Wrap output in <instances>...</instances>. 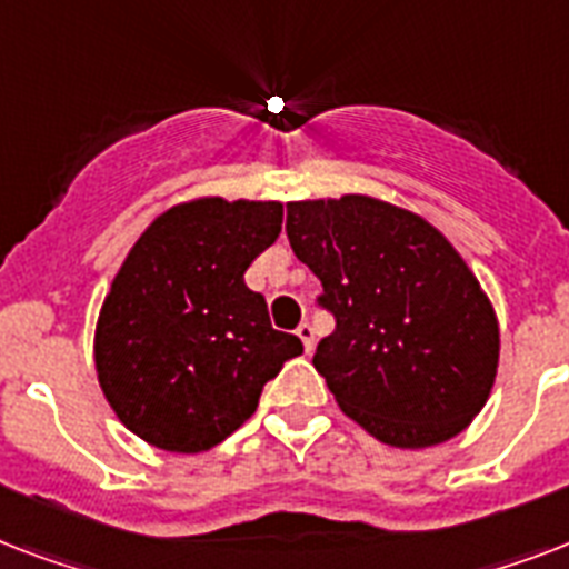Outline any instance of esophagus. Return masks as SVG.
Masks as SVG:
<instances>
[{"label": "esophagus", "instance_id": "obj_1", "mask_svg": "<svg viewBox=\"0 0 569 569\" xmlns=\"http://www.w3.org/2000/svg\"><path fill=\"white\" fill-rule=\"evenodd\" d=\"M295 333H298V339H301L303 348H307V355H310L312 346H316V330H312L310 321H301V325H298V330H295Z\"/></svg>", "mask_w": 569, "mask_h": 569}]
</instances>
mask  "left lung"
<instances>
[{
	"instance_id": "8db88e82",
	"label": "left lung",
	"mask_w": 569,
	"mask_h": 569,
	"mask_svg": "<svg viewBox=\"0 0 569 569\" xmlns=\"http://www.w3.org/2000/svg\"><path fill=\"white\" fill-rule=\"evenodd\" d=\"M295 257L321 280L337 328L312 366L375 440L428 449L490 398L499 319L455 244L422 214L369 194L286 203Z\"/></svg>"
}]
</instances>
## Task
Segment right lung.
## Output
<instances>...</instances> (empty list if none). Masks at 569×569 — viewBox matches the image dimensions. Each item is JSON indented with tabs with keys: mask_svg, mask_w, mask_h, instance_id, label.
Segmentation results:
<instances>
[{
	"mask_svg": "<svg viewBox=\"0 0 569 569\" xmlns=\"http://www.w3.org/2000/svg\"><path fill=\"white\" fill-rule=\"evenodd\" d=\"M280 227L277 200L194 197L138 236L93 330L102 396L136 437L177 455L209 451L248 422L286 360L303 355L244 286Z\"/></svg>",
	"mask_w": 569,
	"mask_h": 569,
	"instance_id": "obj_1",
	"label": "right lung"
}]
</instances>
